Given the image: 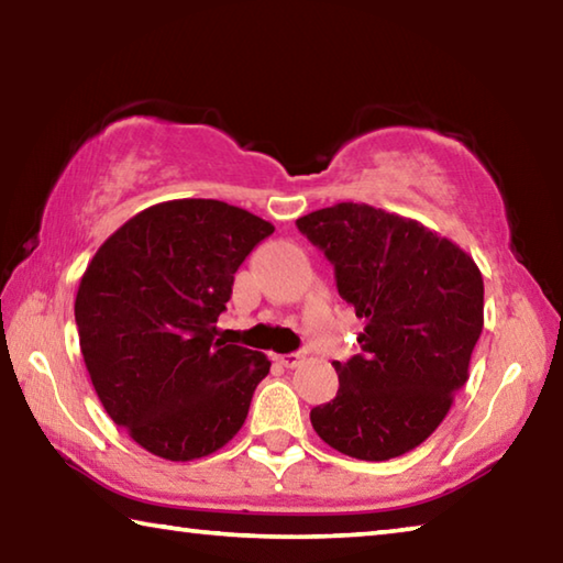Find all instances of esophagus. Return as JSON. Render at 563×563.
Returning <instances> with one entry per match:
<instances>
[{"label":"esophagus","mask_w":563,"mask_h":563,"mask_svg":"<svg viewBox=\"0 0 563 563\" xmlns=\"http://www.w3.org/2000/svg\"><path fill=\"white\" fill-rule=\"evenodd\" d=\"M275 360H278L283 367H295V365H300L302 355L300 352H288V355H275Z\"/></svg>","instance_id":"34e87169"}]
</instances>
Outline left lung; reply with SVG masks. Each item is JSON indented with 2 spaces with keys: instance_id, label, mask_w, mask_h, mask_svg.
Masks as SVG:
<instances>
[{
  "instance_id": "8db88e82",
  "label": "left lung",
  "mask_w": 563,
  "mask_h": 563,
  "mask_svg": "<svg viewBox=\"0 0 563 563\" xmlns=\"http://www.w3.org/2000/svg\"><path fill=\"white\" fill-rule=\"evenodd\" d=\"M335 268L342 300L365 318L360 355L332 362L335 399L310 422L332 450L385 462L422 444L470 377L484 328V280L460 245L367 203L295 221Z\"/></svg>"
}]
</instances>
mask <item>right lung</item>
Listing matches in <instances>:
<instances>
[{
    "label": "right lung",
    "mask_w": 563,
    "mask_h": 563,
    "mask_svg": "<svg viewBox=\"0 0 563 563\" xmlns=\"http://www.w3.org/2000/svg\"><path fill=\"white\" fill-rule=\"evenodd\" d=\"M273 231L243 208L180 198L133 216L81 275L74 316L91 385L146 452L190 462L243 427L271 360L216 340V322Z\"/></svg>",
    "instance_id": "right-lung-1"
}]
</instances>
